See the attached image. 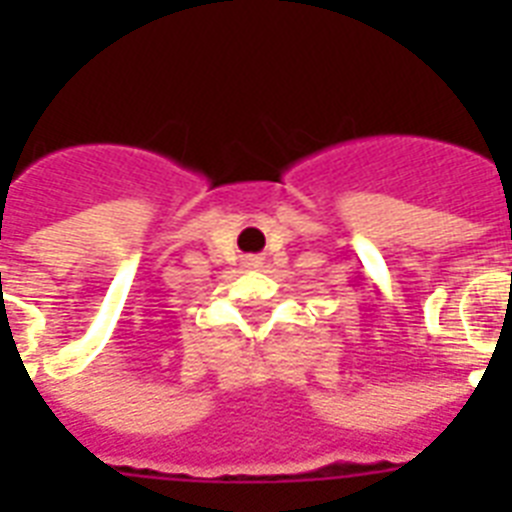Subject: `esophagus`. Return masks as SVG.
Segmentation results:
<instances>
[{"label": "esophagus", "mask_w": 512, "mask_h": 512, "mask_svg": "<svg viewBox=\"0 0 512 512\" xmlns=\"http://www.w3.org/2000/svg\"><path fill=\"white\" fill-rule=\"evenodd\" d=\"M263 265V257L260 255H247L244 260H241V268H247V271H255V268H260Z\"/></svg>", "instance_id": "obj_1"}]
</instances>
